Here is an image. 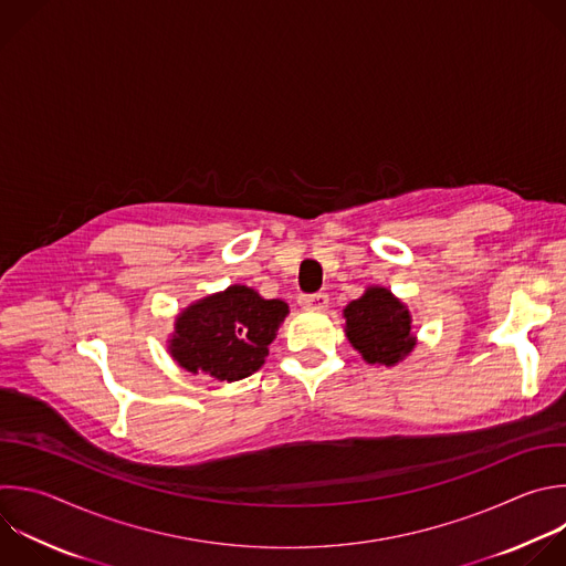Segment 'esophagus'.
Segmentation results:
<instances>
[{
	"label": "esophagus",
	"mask_w": 566,
	"mask_h": 566,
	"mask_svg": "<svg viewBox=\"0 0 566 566\" xmlns=\"http://www.w3.org/2000/svg\"><path fill=\"white\" fill-rule=\"evenodd\" d=\"M300 306L306 311H324L328 306V295L326 293H313V295H302Z\"/></svg>",
	"instance_id": "34e87169"
}]
</instances>
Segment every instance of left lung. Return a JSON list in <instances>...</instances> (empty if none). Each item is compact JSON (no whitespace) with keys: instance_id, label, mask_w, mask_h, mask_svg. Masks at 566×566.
I'll return each instance as SVG.
<instances>
[{"instance_id":"obj_1","label":"left lung","mask_w":566,"mask_h":566,"mask_svg":"<svg viewBox=\"0 0 566 566\" xmlns=\"http://www.w3.org/2000/svg\"><path fill=\"white\" fill-rule=\"evenodd\" d=\"M344 319L348 342L368 364L396 366L418 342L407 304L385 286H368L344 308Z\"/></svg>"}]
</instances>
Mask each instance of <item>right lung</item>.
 <instances>
[{
  "label": "right lung",
  "instance_id": "1",
  "mask_svg": "<svg viewBox=\"0 0 566 566\" xmlns=\"http://www.w3.org/2000/svg\"><path fill=\"white\" fill-rule=\"evenodd\" d=\"M286 315V302L264 300L258 291L233 284L177 315L168 350L186 370L235 382L264 364L269 344Z\"/></svg>",
  "mask_w": 566,
  "mask_h": 566
}]
</instances>
